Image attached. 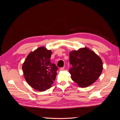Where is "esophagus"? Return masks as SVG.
Here are the masks:
<instances>
[{
  "label": "esophagus",
  "instance_id": "1",
  "mask_svg": "<svg viewBox=\"0 0 120 120\" xmlns=\"http://www.w3.org/2000/svg\"><path fill=\"white\" fill-rule=\"evenodd\" d=\"M60 71H63V70H64V67L61 68L60 69Z\"/></svg>",
  "mask_w": 120,
  "mask_h": 120
}]
</instances>
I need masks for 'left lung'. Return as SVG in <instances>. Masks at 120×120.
I'll return each mask as SVG.
<instances>
[{"mask_svg": "<svg viewBox=\"0 0 120 120\" xmlns=\"http://www.w3.org/2000/svg\"><path fill=\"white\" fill-rule=\"evenodd\" d=\"M69 69L72 80L82 88L93 84L103 70L101 59L86 47L71 51L69 54Z\"/></svg>", "mask_w": 120, "mask_h": 120, "instance_id": "obj_1", "label": "left lung"}]
</instances>
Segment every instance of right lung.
<instances>
[{
	"label": "right lung",
	"instance_id": "1",
	"mask_svg": "<svg viewBox=\"0 0 120 120\" xmlns=\"http://www.w3.org/2000/svg\"><path fill=\"white\" fill-rule=\"evenodd\" d=\"M51 54L50 50L40 47L30 52L22 64L26 81L36 90L50 89L56 79L58 68L51 62Z\"/></svg>",
	"mask_w": 120,
	"mask_h": 120
}]
</instances>
